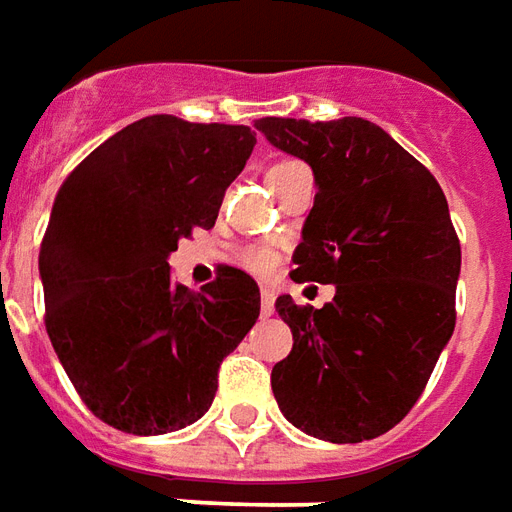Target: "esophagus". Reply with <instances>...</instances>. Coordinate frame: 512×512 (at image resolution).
I'll return each instance as SVG.
<instances>
[{
    "label": "esophagus",
    "mask_w": 512,
    "mask_h": 512,
    "mask_svg": "<svg viewBox=\"0 0 512 512\" xmlns=\"http://www.w3.org/2000/svg\"><path fill=\"white\" fill-rule=\"evenodd\" d=\"M260 312H263V315H274V290H268V288H263V299H260Z\"/></svg>",
    "instance_id": "esophagus-1"
}]
</instances>
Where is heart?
<instances>
[{
    "label": "heart",
    "instance_id": "heart-1",
    "mask_svg": "<svg viewBox=\"0 0 512 512\" xmlns=\"http://www.w3.org/2000/svg\"><path fill=\"white\" fill-rule=\"evenodd\" d=\"M282 164H290V161H279V164H274L271 169L282 167ZM244 263L249 268H255V271H268V268L274 266V255H271L268 249H249L244 255Z\"/></svg>",
    "mask_w": 512,
    "mask_h": 512
}]
</instances>
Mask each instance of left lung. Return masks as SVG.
<instances>
[{"label": "left lung", "mask_w": 512, "mask_h": 512, "mask_svg": "<svg viewBox=\"0 0 512 512\" xmlns=\"http://www.w3.org/2000/svg\"><path fill=\"white\" fill-rule=\"evenodd\" d=\"M255 128L307 161L318 186L290 277L337 288L321 310L277 299L293 332L271 370L279 411L332 444L376 439L417 403L455 329L461 244L447 197L362 117H263Z\"/></svg>", "instance_id": "obj_1"}]
</instances>
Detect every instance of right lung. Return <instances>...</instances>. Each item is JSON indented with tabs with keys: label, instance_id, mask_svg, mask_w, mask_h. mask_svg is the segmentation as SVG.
<instances>
[{
	"label": "right lung",
	"instance_id": "1",
	"mask_svg": "<svg viewBox=\"0 0 512 512\" xmlns=\"http://www.w3.org/2000/svg\"><path fill=\"white\" fill-rule=\"evenodd\" d=\"M249 126L142 117L65 178L40 244L46 332L84 406L158 436L211 408L219 365L260 315V288L222 266L200 293L169 252L208 230L255 147Z\"/></svg>",
	"mask_w": 512,
	"mask_h": 512
}]
</instances>
